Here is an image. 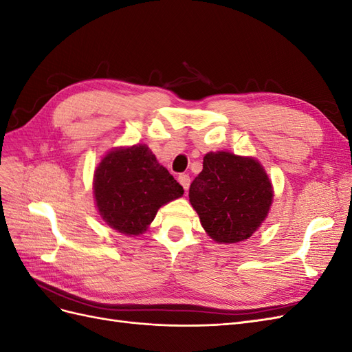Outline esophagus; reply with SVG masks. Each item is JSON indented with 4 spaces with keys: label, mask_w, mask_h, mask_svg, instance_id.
<instances>
[{
    "label": "esophagus",
    "mask_w": 352,
    "mask_h": 352,
    "mask_svg": "<svg viewBox=\"0 0 352 352\" xmlns=\"http://www.w3.org/2000/svg\"><path fill=\"white\" fill-rule=\"evenodd\" d=\"M177 180H179V184L184 186V189H185V190H188V189H189V184H190V177H189V175H179Z\"/></svg>",
    "instance_id": "1"
}]
</instances>
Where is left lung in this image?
Masks as SVG:
<instances>
[{
  "label": "left lung",
  "mask_w": 352,
  "mask_h": 352,
  "mask_svg": "<svg viewBox=\"0 0 352 352\" xmlns=\"http://www.w3.org/2000/svg\"><path fill=\"white\" fill-rule=\"evenodd\" d=\"M189 201L212 239L235 243L260 228L272 206L273 189L254 158L219 151L204 157L202 172L190 184Z\"/></svg>",
  "instance_id": "8db88e82"
}]
</instances>
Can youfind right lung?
Returning a JSON list of instances; mask_svg holds the SVG:
<instances>
[{
    "label": "right lung",
    "mask_w": 352,
    "mask_h": 352,
    "mask_svg": "<svg viewBox=\"0 0 352 352\" xmlns=\"http://www.w3.org/2000/svg\"><path fill=\"white\" fill-rule=\"evenodd\" d=\"M94 194L100 214L124 235H140L158 208L182 197L184 188L160 166L145 145L109 153L95 170Z\"/></svg>",
    "instance_id": "obj_1"
}]
</instances>
